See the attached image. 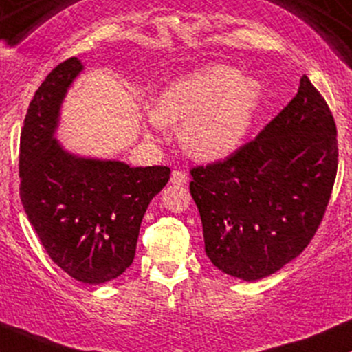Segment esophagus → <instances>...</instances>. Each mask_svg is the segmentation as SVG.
Wrapping results in <instances>:
<instances>
[{
  "label": "esophagus",
  "instance_id": "esophagus-1",
  "mask_svg": "<svg viewBox=\"0 0 352 352\" xmlns=\"http://www.w3.org/2000/svg\"><path fill=\"white\" fill-rule=\"evenodd\" d=\"M170 184L177 185V187L185 185L187 184V173H185L184 170H173L172 177H170Z\"/></svg>",
  "mask_w": 352,
  "mask_h": 352
}]
</instances>
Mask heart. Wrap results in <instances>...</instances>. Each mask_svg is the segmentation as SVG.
I'll list each match as a JSON object with an SVG mask.
<instances>
[{
	"label": "heart",
	"instance_id": "b5f03b06",
	"mask_svg": "<svg viewBox=\"0 0 352 352\" xmlns=\"http://www.w3.org/2000/svg\"><path fill=\"white\" fill-rule=\"evenodd\" d=\"M261 95L262 85L254 76H242L230 65L208 63L160 91L148 126L160 132L164 125L184 123L180 140L192 157L222 160L245 138Z\"/></svg>",
	"mask_w": 352,
	"mask_h": 352
}]
</instances>
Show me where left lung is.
I'll return each instance as SVG.
<instances>
[{"label":"left lung","instance_id":"8db88e82","mask_svg":"<svg viewBox=\"0 0 352 352\" xmlns=\"http://www.w3.org/2000/svg\"><path fill=\"white\" fill-rule=\"evenodd\" d=\"M336 123L306 75L289 105L226 160L190 170L206 254L242 280L267 277L306 249L338 172Z\"/></svg>","mask_w":352,"mask_h":352}]
</instances>
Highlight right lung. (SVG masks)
I'll return each instance as SVG.
<instances>
[{
    "instance_id": "1",
    "label": "right lung",
    "mask_w": 352,
    "mask_h": 352,
    "mask_svg": "<svg viewBox=\"0 0 352 352\" xmlns=\"http://www.w3.org/2000/svg\"><path fill=\"white\" fill-rule=\"evenodd\" d=\"M82 69L78 58H68L30 103L19 138V197L52 261L96 285L132 265L142 219L170 168L80 157L56 140L61 103Z\"/></svg>"
}]
</instances>
